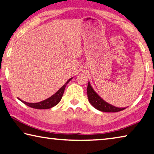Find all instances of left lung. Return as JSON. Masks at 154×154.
<instances>
[{"label": "left lung", "mask_w": 154, "mask_h": 154, "mask_svg": "<svg viewBox=\"0 0 154 154\" xmlns=\"http://www.w3.org/2000/svg\"><path fill=\"white\" fill-rule=\"evenodd\" d=\"M87 94L88 97V100L90 103L92 105V106L94 107L95 108L99 109V110L101 112H116L125 109V108H116V107L112 106V105L109 104L102 99L94 90L92 89V86H90V83L88 82V85L87 88Z\"/></svg>", "instance_id": "1"}]
</instances>
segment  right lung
<instances>
[{"label": "right lung", "mask_w": 154, "mask_h": 154, "mask_svg": "<svg viewBox=\"0 0 154 154\" xmlns=\"http://www.w3.org/2000/svg\"><path fill=\"white\" fill-rule=\"evenodd\" d=\"M72 79V78H70V79L68 80V82L66 83V84L63 86L61 88L58 90V91L56 92L55 94H54L53 96H51L49 98L46 99L44 101L39 102V103H26L25 101H23L20 100V101L23 102V103H24L26 106H28L29 107L32 108H35V109H49L54 107L56 106L59 102L60 101V100L62 99V97L63 96V94H64L65 88L66 86V85L68 84V83L69 82L70 80Z\"/></svg>", "instance_id": "obj_1"}]
</instances>
